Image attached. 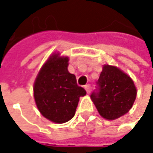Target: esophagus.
Here are the masks:
<instances>
[{"mask_svg": "<svg viewBox=\"0 0 153 153\" xmlns=\"http://www.w3.org/2000/svg\"><path fill=\"white\" fill-rule=\"evenodd\" d=\"M84 88H85V89H86L87 93H88V94H89V93H90V89H91V88H90V85H89V84L85 85V87H84Z\"/></svg>", "mask_w": 153, "mask_h": 153, "instance_id": "esophagus-1", "label": "esophagus"}]
</instances>
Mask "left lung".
Masks as SVG:
<instances>
[{"instance_id": "8db88e82", "label": "left lung", "mask_w": 153, "mask_h": 153, "mask_svg": "<svg viewBox=\"0 0 153 153\" xmlns=\"http://www.w3.org/2000/svg\"><path fill=\"white\" fill-rule=\"evenodd\" d=\"M90 97L99 114L108 120L126 114L133 106L137 88L133 79L116 66L105 65Z\"/></svg>"}]
</instances>
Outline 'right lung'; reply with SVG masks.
Here are the masks:
<instances>
[{"label": "right lung", "mask_w": 153, "mask_h": 153, "mask_svg": "<svg viewBox=\"0 0 153 153\" xmlns=\"http://www.w3.org/2000/svg\"><path fill=\"white\" fill-rule=\"evenodd\" d=\"M67 56L54 53L42 65L33 85V97L40 112L55 123H65L75 114L80 97L86 90L77 85L68 72Z\"/></svg>", "instance_id": "right-lung-1"}]
</instances>
